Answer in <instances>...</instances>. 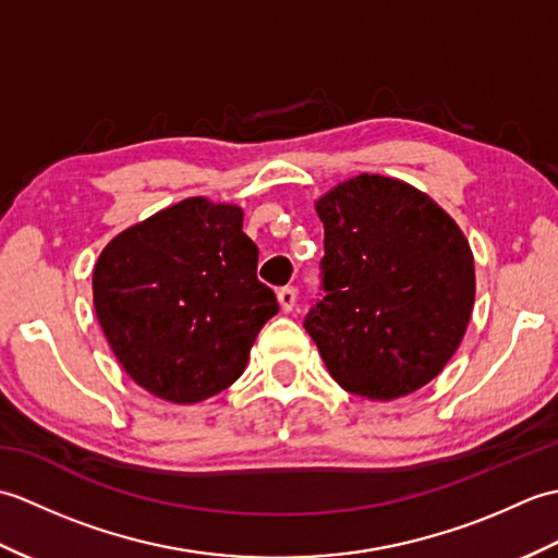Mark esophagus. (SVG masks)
<instances>
[{
	"instance_id": "esophagus-1",
	"label": "esophagus",
	"mask_w": 558,
	"mask_h": 558,
	"mask_svg": "<svg viewBox=\"0 0 558 558\" xmlns=\"http://www.w3.org/2000/svg\"><path fill=\"white\" fill-rule=\"evenodd\" d=\"M278 302L282 306V312H292L294 304H298V290L294 288H280L278 290Z\"/></svg>"
}]
</instances>
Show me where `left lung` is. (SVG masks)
Returning a JSON list of instances; mask_svg holds the SVG:
<instances>
[{
  "instance_id": "1",
  "label": "left lung",
  "mask_w": 558,
  "mask_h": 558,
  "mask_svg": "<svg viewBox=\"0 0 558 558\" xmlns=\"http://www.w3.org/2000/svg\"><path fill=\"white\" fill-rule=\"evenodd\" d=\"M318 300L304 318L348 393L396 400L441 374L475 304V258L456 220L405 182L360 174L316 201Z\"/></svg>"
}]
</instances>
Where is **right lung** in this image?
I'll return each mask as SVG.
<instances>
[{
    "label": "right lung",
    "mask_w": 558,
    "mask_h": 558,
    "mask_svg": "<svg viewBox=\"0 0 558 558\" xmlns=\"http://www.w3.org/2000/svg\"><path fill=\"white\" fill-rule=\"evenodd\" d=\"M242 208L184 198L117 234L93 270V304L124 372L192 405L242 376L278 300L256 278Z\"/></svg>",
    "instance_id": "right-lung-1"
}]
</instances>
